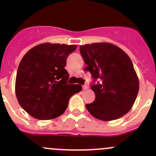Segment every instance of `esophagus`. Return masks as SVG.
Returning a JSON list of instances; mask_svg holds the SVG:
<instances>
[{
    "mask_svg": "<svg viewBox=\"0 0 156 156\" xmlns=\"http://www.w3.org/2000/svg\"><path fill=\"white\" fill-rule=\"evenodd\" d=\"M82 88H83V90H87V89H88V86L87 85V84H84V85L82 86Z\"/></svg>",
    "mask_w": 156,
    "mask_h": 156,
    "instance_id": "esophagus-1",
    "label": "esophagus"
}]
</instances>
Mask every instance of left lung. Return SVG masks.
Wrapping results in <instances>:
<instances>
[{"mask_svg": "<svg viewBox=\"0 0 156 156\" xmlns=\"http://www.w3.org/2000/svg\"><path fill=\"white\" fill-rule=\"evenodd\" d=\"M80 53L87 65L84 71L91 74V89L95 93V100L85 105L88 112L103 121L125 115L139 91V81L129 56L108 43L81 45Z\"/></svg>", "mask_w": 156, "mask_h": 156, "instance_id": "8db88e82", "label": "left lung"}]
</instances>
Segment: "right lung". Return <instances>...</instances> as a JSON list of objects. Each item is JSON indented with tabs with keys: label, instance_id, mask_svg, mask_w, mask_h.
Returning a JSON list of instances; mask_svg holds the SVG:
<instances>
[{
	"label": "right lung",
	"instance_id": "right-lung-1",
	"mask_svg": "<svg viewBox=\"0 0 156 156\" xmlns=\"http://www.w3.org/2000/svg\"><path fill=\"white\" fill-rule=\"evenodd\" d=\"M76 45L41 44L22 59L16 78V94L22 108L39 120H49L65 112L70 97L81 90L69 84L65 66Z\"/></svg>",
	"mask_w": 156,
	"mask_h": 156
}]
</instances>
